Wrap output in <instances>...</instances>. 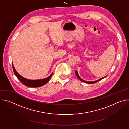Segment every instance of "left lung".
<instances>
[{"label":"left lung","mask_w":129,"mask_h":129,"mask_svg":"<svg viewBox=\"0 0 129 129\" xmlns=\"http://www.w3.org/2000/svg\"><path fill=\"white\" fill-rule=\"evenodd\" d=\"M75 73H76V75L77 77H78V79H79L80 81H81L82 82H85V83H87V84H93V83H96L97 82H98V81H99L101 80L102 79H104V78H105V77H107V76H105V77H103V78H101V79H99V80H96V81H91V82H89V81H85V80H83L82 79H81V78H80V77L79 76V74H78V71H77V70H76Z\"/></svg>","instance_id":"left-lung-1"}]
</instances>
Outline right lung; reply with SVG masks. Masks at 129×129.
<instances>
[{
    "mask_svg": "<svg viewBox=\"0 0 129 129\" xmlns=\"http://www.w3.org/2000/svg\"><path fill=\"white\" fill-rule=\"evenodd\" d=\"M12 65H13V69L14 70V74L17 77V78L19 79V80L25 86L29 87H33V88L39 87H41L42 86L44 85L50 80L52 75V73L49 76H48V77L45 79H39V80H29L23 77L20 75H19L15 69L13 63H12Z\"/></svg>",
    "mask_w": 129,
    "mask_h": 129,
    "instance_id": "right-lung-1",
    "label": "right lung"
}]
</instances>
